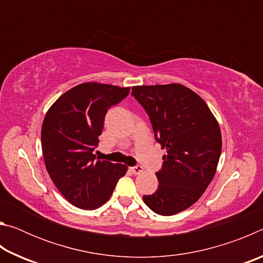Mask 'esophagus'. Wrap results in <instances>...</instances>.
Segmentation results:
<instances>
[{
  "label": "esophagus",
  "mask_w": 263,
  "mask_h": 263,
  "mask_svg": "<svg viewBox=\"0 0 263 263\" xmlns=\"http://www.w3.org/2000/svg\"><path fill=\"white\" fill-rule=\"evenodd\" d=\"M131 171H132L133 174L139 175V174H141L142 172H144V168H142L141 166H135V167H131Z\"/></svg>",
  "instance_id": "34e87169"
}]
</instances>
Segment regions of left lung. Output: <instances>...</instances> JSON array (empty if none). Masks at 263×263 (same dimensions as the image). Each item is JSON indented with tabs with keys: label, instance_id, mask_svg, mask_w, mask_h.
<instances>
[{
	"label": "left lung",
	"instance_id": "1",
	"mask_svg": "<svg viewBox=\"0 0 263 263\" xmlns=\"http://www.w3.org/2000/svg\"><path fill=\"white\" fill-rule=\"evenodd\" d=\"M132 95L147 112L155 139L167 149L155 174L158 190L142 199L158 215H176L198 201L216 174L219 124L205 102L180 83L136 86Z\"/></svg>",
	"mask_w": 263,
	"mask_h": 263
}]
</instances>
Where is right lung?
<instances>
[{"label":"right lung","instance_id":"1","mask_svg":"<svg viewBox=\"0 0 263 263\" xmlns=\"http://www.w3.org/2000/svg\"><path fill=\"white\" fill-rule=\"evenodd\" d=\"M130 87L86 82L62 94L46 112L42 126V149L48 175L61 195L83 210L108 201L127 167L96 160L104 117L123 101Z\"/></svg>","mask_w":263,"mask_h":263}]
</instances>
